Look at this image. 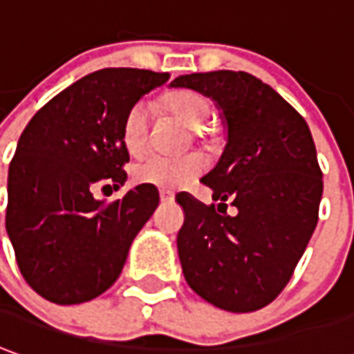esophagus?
<instances>
[{
    "instance_id": "esophagus-1",
    "label": "esophagus",
    "mask_w": 354,
    "mask_h": 354,
    "mask_svg": "<svg viewBox=\"0 0 354 354\" xmlns=\"http://www.w3.org/2000/svg\"><path fill=\"white\" fill-rule=\"evenodd\" d=\"M160 198H162V202H171L175 194L171 191H160Z\"/></svg>"
}]
</instances>
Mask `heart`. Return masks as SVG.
<instances>
[{
	"mask_svg": "<svg viewBox=\"0 0 354 354\" xmlns=\"http://www.w3.org/2000/svg\"><path fill=\"white\" fill-rule=\"evenodd\" d=\"M163 106L173 117H177L181 123L198 131L196 136H201L202 129L212 119V104L209 100L194 90H175L163 98ZM148 117L150 109L146 104L138 102L127 111L123 129H121V140L129 153H140L148 142ZM204 169V162L201 156L189 153L179 158H167L160 153L146 156L140 162H136L133 167V177L142 185H152L163 191L181 189L185 185L194 181Z\"/></svg>",
	"mask_w": 354,
	"mask_h": 354,
	"instance_id": "b5f03b06",
	"label": "heart"
}]
</instances>
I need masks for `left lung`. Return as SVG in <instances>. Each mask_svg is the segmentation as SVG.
I'll list each match as a JSON object with an SVG mask.
<instances>
[{"label":"left lung","instance_id":"1","mask_svg":"<svg viewBox=\"0 0 354 354\" xmlns=\"http://www.w3.org/2000/svg\"><path fill=\"white\" fill-rule=\"evenodd\" d=\"M171 86L214 100L227 125L223 153L201 179L218 209L187 192L175 198L185 212L177 235L185 279L218 308L260 310L289 283L318 223L324 181L310 129L245 71L183 75ZM227 200L235 216L221 209Z\"/></svg>","mask_w":354,"mask_h":354}]
</instances>
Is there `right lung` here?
Instances as JSON below:
<instances>
[{"label":"right lung","mask_w":354,"mask_h":354,"mask_svg":"<svg viewBox=\"0 0 354 354\" xmlns=\"http://www.w3.org/2000/svg\"><path fill=\"white\" fill-rule=\"evenodd\" d=\"M167 73L102 69L59 92L30 119L9 163L5 227L26 283L46 301L79 304L107 291L160 192L138 185L119 201L94 187L127 181V111Z\"/></svg>","instance_id":"1"}]
</instances>
